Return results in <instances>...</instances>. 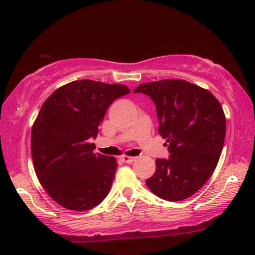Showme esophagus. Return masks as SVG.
Masks as SVG:
<instances>
[{
  "instance_id": "34e87169",
  "label": "esophagus",
  "mask_w": 255,
  "mask_h": 255,
  "mask_svg": "<svg viewBox=\"0 0 255 255\" xmlns=\"http://www.w3.org/2000/svg\"><path fill=\"white\" fill-rule=\"evenodd\" d=\"M121 159L124 160L125 163H128V164H130V163H133L134 160H135V157H129V156H122Z\"/></svg>"
}]
</instances>
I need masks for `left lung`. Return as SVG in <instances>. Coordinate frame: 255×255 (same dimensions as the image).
Returning a JSON list of instances; mask_svg holds the SVG:
<instances>
[{"mask_svg":"<svg viewBox=\"0 0 255 255\" xmlns=\"http://www.w3.org/2000/svg\"><path fill=\"white\" fill-rule=\"evenodd\" d=\"M144 93L156 105L158 131L166 140L169 158H157L146 184L157 197L180 201L198 192L211 177L223 150L225 115L210 91L178 79L145 83Z\"/></svg>","mask_w":255,"mask_h":255,"instance_id":"1","label":"left lung"}]
</instances>
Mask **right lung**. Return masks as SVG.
Here are the masks:
<instances>
[{"instance_id": "add662e5", "label": "right lung", "mask_w": 255, "mask_h": 255, "mask_svg": "<svg viewBox=\"0 0 255 255\" xmlns=\"http://www.w3.org/2000/svg\"><path fill=\"white\" fill-rule=\"evenodd\" d=\"M129 92L125 85L77 80L44 102L32 127V159L40 184L61 206L86 211L110 192L118 163L95 153L91 139L109 105Z\"/></svg>"}]
</instances>
